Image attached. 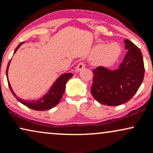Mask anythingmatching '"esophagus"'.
<instances>
[{
    "label": "esophagus",
    "instance_id": "esophagus-1",
    "mask_svg": "<svg viewBox=\"0 0 153 153\" xmlns=\"http://www.w3.org/2000/svg\"><path fill=\"white\" fill-rule=\"evenodd\" d=\"M84 68H85V64H84V62L78 63V65H77V67H76V68H75V71L76 72L80 71L81 70L83 69Z\"/></svg>",
    "mask_w": 153,
    "mask_h": 153
}]
</instances>
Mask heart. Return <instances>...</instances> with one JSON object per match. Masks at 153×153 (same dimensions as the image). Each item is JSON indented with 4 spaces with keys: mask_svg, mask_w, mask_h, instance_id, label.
Masks as SVG:
<instances>
[{
    "mask_svg": "<svg viewBox=\"0 0 153 153\" xmlns=\"http://www.w3.org/2000/svg\"><path fill=\"white\" fill-rule=\"evenodd\" d=\"M120 54V47L118 44L113 42L109 45L102 44L96 46L93 51L92 56L99 59L100 62L104 65H109L117 60Z\"/></svg>",
    "mask_w": 153,
    "mask_h": 153,
    "instance_id": "heart-1",
    "label": "heart"
}]
</instances>
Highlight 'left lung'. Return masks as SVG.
Returning <instances> with one entry per match:
<instances>
[{
	"mask_svg": "<svg viewBox=\"0 0 153 153\" xmlns=\"http://www.w3.org/2000/svg\"><path fill=\"white\" fill-rule=\"evenodd\" d=\"M128 50L119 68L110 71L99 66L93 70L91 92L94 99L107 106H119L134 96L143 81L145 67L141 51L134 43L124 39Z\"/></svg>",
	"mask_w": 153,
	"mask_h": 153,
	"instance_id": "left-lung-1",
	"label": "left lung"
}]
</instances>
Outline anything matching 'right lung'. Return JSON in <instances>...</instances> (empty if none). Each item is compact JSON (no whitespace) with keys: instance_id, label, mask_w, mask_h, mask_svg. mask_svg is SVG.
<instances>
[{"instance_id":"obj_1","label":"right lung","mask_w":153,"mask_h":153,"mask_svg":"<svg viewBox=\"0 0 153 153\" xmlns=\"http://www.w3.org/2000/svg\"><path fill=\"white\" fill-rule=\"evenodd\" d=\"M24 42H22L19 44L18 47H16L14 51V53L16 52L17 50L19 48V47L22 45ZM10 60L8 62V66H7V70H6V76H7V80L8 79V66H9ZM73 73H65V74L61 75L56 80V81L54 82V84L52 85V86L51 87L50 91H48V93L45 95V96H43L42 99L36 100V101H24L23 99H20L19 98H17V96H16V94L13 92L12 91L11 86H10V84L9 81H8V86H9L10 90L11 91L12 94L13 96L18 99L19 102L23 103L24 105H25L26 106H27L28 108H31V109L35 110V111H45L50 109V108H53L55 106H57L58 104L59 101H60L62 97V95L64 94L65 90V85L66 82H68V80L73 76Z\"/></svg>"}]
</instances>
